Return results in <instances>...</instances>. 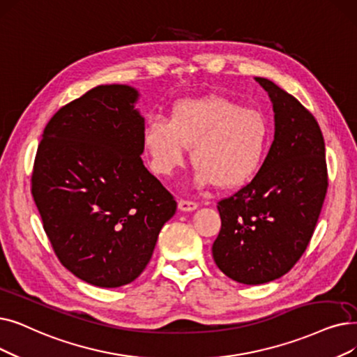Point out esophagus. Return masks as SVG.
<instances>
[{
  "mask_svg": "<svg viewBox=\"0 0 357 357\" xmlns=\"http://www.w3.org/2000/svg\"><path fill=\"white\" fill-rule=\"evenodd\" d=\"M178 208L181 211H194L198 208V204L194 203V201H185V199H181L178 203Z\"/></svg>",
  "mask_w": 357,
  "mask_h": 357,
  "instance_id": "34e87169",
  "label": "esophagus"
}]
</instances>
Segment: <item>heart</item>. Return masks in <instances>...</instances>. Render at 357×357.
Listing matches in <instances>:
<instances>
[{"label":"heart","mask_w":357,"mask_h":357,"mask_svg":"<svg viewBox=\"0 0 357 357\" xmlns=\"http://www.w3.org/2000/svg\"><path fill=\"white\" fill-rule=\"evenodd\" d=\"M270 144L267 116L222 96L178 100L169 121L150 118L143 146L156 174L167 176L192 147L194 182L204 188H239L262 167Z\"/></svg>","instance_id":"heart-1"}]
</instances>
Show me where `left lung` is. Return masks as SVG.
<instances>
[{
  "instance_id": "left-lung-1",
  "label": "left lung",
  "mask_w": 357,
  "mask_h": 357,
  "mask_svg": "<svg viewBox=\"0 0 357 357\" xmlns=\"http://www.w3.org/2000/svg\"><path fill=\"white\" fill-rule=\"evenodd\" d=\"M273 103L274 142L255 178L217 208L222 229L213 258L227 277L264 284L284 275L311 241L327 194L318 122L273 82L255 77Z\"/></svg>"
}]
</instances>
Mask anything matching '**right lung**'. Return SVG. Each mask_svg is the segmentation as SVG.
Masks as SVG:
<instances>
[{
	"mask_svg": "<svg viewBox=\"0 0 357 357\" xmlns=\"http://www.w3.org/2000/svg\"><path fill=\"white\" fill-rule=\"evenodd\" d=\"M140 98L127 84L89 90L51 118L38 147L32 195L67 270L86 283L134 282L176 201L144 167Z\"/></svg>",
	"mask_w": 357,
	"mask_h": 357,
	"instance_id": "right-lung-1",
	"label": "right lung"
}]
</instances>
